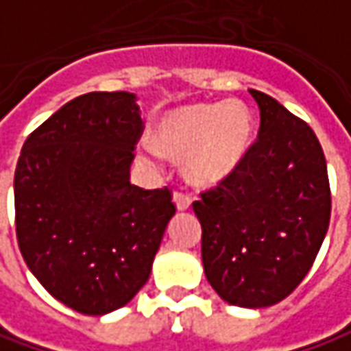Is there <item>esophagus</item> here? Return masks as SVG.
Masks as SVG:
<instances>
[{"mask_svg": "<svg viewBox=\"0 0 351 351\" xmlns=\"http://www.w3.org/2000/svg\"><path fill=\"white\" fill-rule=\"evenodd\" d=\"M173 202H175L176 210H180V212H184L190 208V196H188L186 192H180V190H176L175 194H173Z\"/></svg>", "mask_w": 351, "mask_h": 351, "instance_id": "esophagus-1", "label": "esophagus"}]
</instances>
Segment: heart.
<instances>
[{"instance_id": "obj_1", "label": "heart", "mask_w": 351, "mask_h": 351, "mask_svg": "<svg viewBox=\"0 0 351 351\" xmlns=\"http://www.w3.org/2000/svg\"><path fill=\"white\" fill-rule=\"evenodd\" d=\"M254 134V120L241 101L196 103L171 110L155 126V143L169 157H184L188 180L212 186L231 176L245 161ZM141 161L159 163V152L143 145Z\"/></svg>"}]
</instances>
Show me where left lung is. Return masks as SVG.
I'll return each instance as SVG.
<instances>
[{
    "mask_svg": "<svg viewBox=\"0 0 351 351\" xmlns=\"http://www.w3.org/2000/svg\"><path fill=\"white\" fill-rule=\"evenodd\" d=\"M260 130L245 161L192 204L202 262L223 301L260 308L303 282L330 223V184L319 139L305 120L250 89Z\"/></svg>",
    "mask_w": 351,
    "mask_h": 351,
    "instance_id": "obj_1",
    "label": "left lung"
}]
</instances>
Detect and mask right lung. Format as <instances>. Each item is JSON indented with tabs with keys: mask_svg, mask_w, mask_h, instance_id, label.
<instances>
[{
	"mask_svg": "<svg viewBox=\"0 0 351 351\" xmlns=\"http://www.w3.org/2000/svg\"><path fill=\"white\" fill-rule=\"evenodd\" d=\"M141 134L134 93L95 91L64 104L19 155L21 254L50 295L83 315H106L134 299L176 212L167 186L130 182Z\"/></svg>",
	"mask_w": 351,
	"mask_h": 351,
	"instance_id": "right-lung-1",
	"label": "right lung"
}]
</instances>
